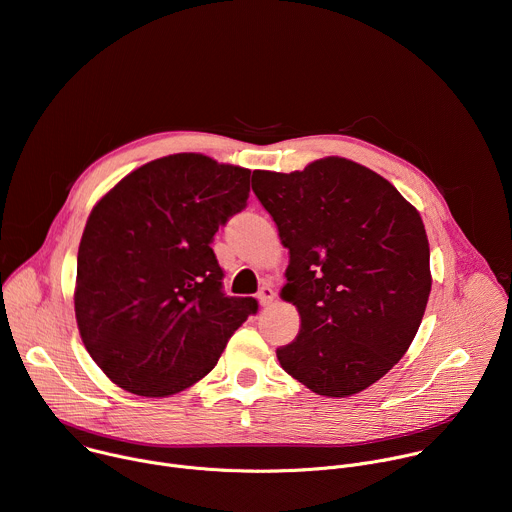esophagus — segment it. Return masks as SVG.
<instances>
[{"label": "esophagus", "mask_w": 512, "mask_h": 512, "mask_svg": "<svg viewBox=\"0 0 512 512\" xmlns=\"http://www.w3.org/2000/svg\"><path fill=\"white\" fill-rule=\"evenodd\" d=\"M257 300H259V304L265 308V306H269V304H273V300H275V291H273V287H269V285H263V287H259V291H257Z\"/></svg>", "instance_id": "1"}]
</instances>
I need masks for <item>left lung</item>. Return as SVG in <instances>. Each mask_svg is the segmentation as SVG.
I'll return each mask as SVG.
<instances>
[{"instance_id": "obj_1", "label": "left lung", "mask_w": 512, "mask_h": 512, "mask_svg": "<svg viewBox=\"0 0 512 512\" xmlns=\"http://www.w3.org/2000/svg\"><path fill=\"white\" fill-rule=\"evenodd\" d=\"M253 192L289 249L281 298L300 312L281 369L324 397L385 377L413 342L431 291L415 206L377 172L324 158L302 172H253Z\"/></svg>"}]
</instances>
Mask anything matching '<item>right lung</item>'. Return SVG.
Returning a JSON list of instances; mask_svg holds the SVG:
<instances>
[{
  "mask_svg": "<svg viewBox=\"0 0 512 512\" xmlns=\"http://www.w3.org/2000/svg\"><path fill=\"white\" fill-rule=\"evenodd\" d=\"M251 170L202 154L154 160L91 210L79 245L75 314L99 369L141 397L206 377L255 298H229L212 237L249 198Z\"/></svg>",
  "mask_w": 512,
  "mask_h": 512,
  "instance_id": "1",
  "label": "right lung"
}]
</instances>
